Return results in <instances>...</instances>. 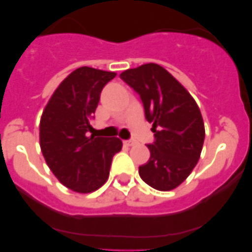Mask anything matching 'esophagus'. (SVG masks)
<instances>
[{"mask_svg":"<svg viewBox=\"0 0 252 252\" xmlns=\"http://www.w3.org/2000/svg\"><path fill=\"white\" fill-rule=\"evenodd\" d=\"M124 144L126 145V146H133V145L136 144L135 140H124Z\"/></svg>","mask_w":252,"mask_h":252,"instance_id":"obj_1","label":"esophagus"}]
</instances>
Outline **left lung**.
Instances as JSON below:
<instances>
[{
  "label": "left lung",
  "mask_w": 252,
  "mask_h": 252,
  "mask_svg": "<svg viewBox=\"0 0 252 252\" xmlns=\"http://www.w3.org/2000/svg\"><path fill=\"white\" fill-rule=\"evenodd\" d=\"M140 96L155 140L139 167L146 184L168 191L182 184L200 158L205 140L201 112L184 86L163 67L147 63L119 75Z\"/></svg>",
  "instance_id": "1"
}]
</instances>
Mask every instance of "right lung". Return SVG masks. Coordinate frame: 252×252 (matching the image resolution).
Wrapping results in <instances>:
<instances>
[{"label": "right lung", "mask_w": 252, "mask_h": 252, "mask_svg": "<svg viewBox=\"0 0 252 252\" xmlns=\"http://www.w3.org/2000/svg\"><path fill=\"white\" fill-rule=\"evenodd\" d=\"M116 73L80 67L60 84L40 121V146L47 166L64 187L91 192L102 187L114 155L122 150L118 138L91 133V122L106 84Z\"/></svg>", "instance_id": "1"}]
</instances>
